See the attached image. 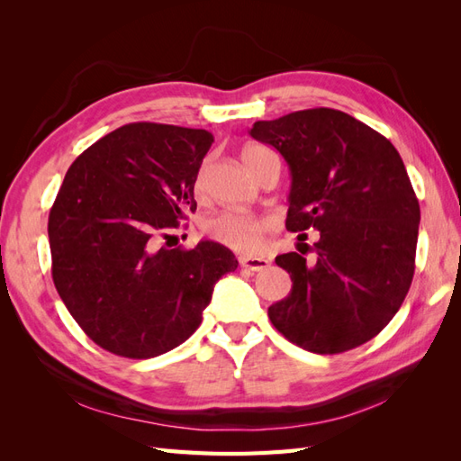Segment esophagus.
Returning <instances> with one entry per match:
<instances>
[{"label": "esophagus", "mask_w": 461, "mask_h": 461, "mask_svg": "<svg viewBox=\"0 0 461 461\" xmlns=\"http://www.w3.org/2000/svg\"><path fill=\"white\" fill-rule=\"evenodd\" d=\"M240 267L248 269V271H265L269 267V261L263 258H240Z\"/></svg>", "instance_id": "obj_1"}]
</instances>
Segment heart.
Listing matches in <instances>:
<instances>
[{"instance_id":"b5f03b06","label":"heart","mask_w":461,"mask_h":461,"mask_svg":"<svg viewBox=\"0 0 461 461\" xmlns=\"http://www.w3.org/2000/svg\"><path fill=\"white\" fill-rule=\"evenodd\" d=\"M261 151L265 149L259 146H246L242 149V161L248 163ZM202 176L203 173H200L198 176V186H202ZM205 229L213 240L225 244L227 248L234 249V252L254 254L263 246L265 236L273 229V222L267 217L227 212L209 219Z\"/></svg>"}]
</instances>
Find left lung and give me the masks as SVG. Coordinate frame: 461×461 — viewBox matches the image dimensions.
Returning <instances> with one entry per match:
<instances>
[{"label":"left lung","instance_id":"1","mask_svg":"<svg viewBox=\"0 0 461 461\" xmlns=\"http://www.w3.org/2000/svg\"><path fill=\"white\" fill-rule=\"evenodd\" d=\"M249 136L273 146L290 171L286 229L317 230V259L275 263L292 278L273 303L278 332L315 354H340L376 337L406 298L420 232V202L400 153L339 109L258 121Z\"/></svg>","mask_w":461,"mask_h":461}]
</instances>
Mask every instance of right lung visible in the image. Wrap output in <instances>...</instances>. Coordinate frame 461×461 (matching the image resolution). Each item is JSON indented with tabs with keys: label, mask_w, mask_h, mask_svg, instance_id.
Returning <instances> with one entry per match:
<instances>
[{
	"label": "right lung",
	"mask_w": 461,
	"mask_h": 461,
	"mask_svg": "<svg viewBox=\"0 0 461 461\" xmlns=\"http://www.w3.org/2000/svg\"><path fill=\"white\" fill-rule=\"evenodd\" d=\"M213 134L132 122L68 167L48 221L51 275L68 313L104 350L156 357L202 323L213 286L239 267L213 240L165 248L186 212Z\"/></svg>",
	"instance_id": "add662e5"
}]
</instances>
